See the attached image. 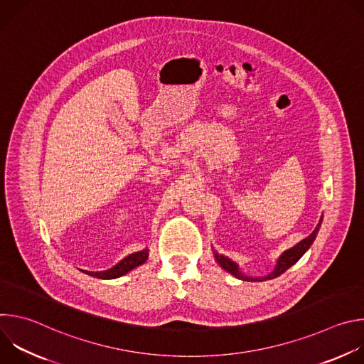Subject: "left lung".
<instances>
[{
	"mask_svg": "<svg viewBox=\"0 0 364 364\" xmlns=\"http://www.w3.org/2000/svg\"><path fill=\"white\" fill-rule=\"evenodd\" d=\"M321 222H323V219L318 222L316 230H314L313 233H311L308 237H305V239L301 240L298 245H295L294 247H291L289 250H287V252H284V253L281 255V257L278 259V264H277L275 269H274L272 274H269L268 277H264V278H250V277H245V275L240 274L237 265H236L235 262H232L229 257L222 256V255H218V253H215V257H216V261L220 264V267H222L223 269H226L228 272H230L232 275H235L236 278H240V279H243V281L261 282V281H267V279H274V278L282 275L287 269H289L294 264H296V262L299 261V259L302 257V255L309 249V246L313 245L314 239L317 237V233H318V230H320Z\"/></svg>",
	"mask_w": 364,
	"mask_h": 364,
	"instance_id": "left-lung-1",
	"label": "left lung"
}]
</instances>
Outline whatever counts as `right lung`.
Masks as SVG:
<instances>
[{
    "label": "right lung",
    "instance_id": "obj_1",
    "mask_svg": "<svg viewBox=\"0 0 364 364\" xmlns=\"http://www.w3.org/2000/svg\"><path fill=\"white\" fill-rule=\"evenodd\" d=\"M148 259V249H144L141 252H135L131 253L129 256L124 257L119 264H117L114 268L108 269V271H102V272H89V271H83L85 274L99 278V279H115L119 278L122 275H125L127 272H129L131 269L142 265Z\"/></svg>",
    "mask_w": 364,
    "mask_h": 364
}]
</instances>
